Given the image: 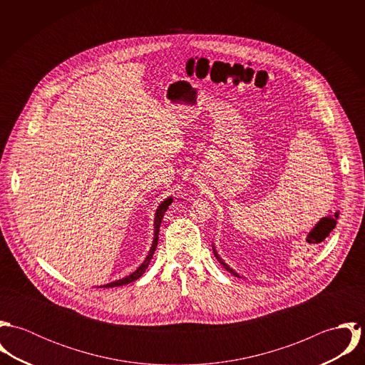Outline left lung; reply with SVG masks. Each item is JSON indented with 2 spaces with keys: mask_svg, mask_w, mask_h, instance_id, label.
Masks as SVG:
<instances>
[{
  "mask_svg": "<svg viewBox=\"0 0 365 365\" xmlns=\"http://www.w3.org/2000/svg\"><path fill=\"white\" fill-rule=\"evenodd\" d=\"M212 250H213V255H215V257H216V259H217V261H219V262H220V264H222V265H223V267H225V269H227V271H229V272H230V274H233V275H236V277H239V278H240V275H239V274H237V272H236V271H235V269H233V268H230V267H229V265H227V264H226V262H225V261L222 260V259H220V256H219V255H217V252H216V249H215V246H212Z\"/></svg>",
  "mask_w": 365,
  "mask_h": 365,
  "instance_id": "1",
  "label": "left lung"
}]
</instances>
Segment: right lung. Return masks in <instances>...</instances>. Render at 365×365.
Returning <instances> with one entry per match:
<instances>
[{
  "instance_id": "1",
  "label": "right lung",
  "mask_w": 365,
  "mask_h": 365,
  "mask_svg": "<svg viewBox=\"0 0 365 365\" xmlns=\"http://www.w3.org/2000/svg\"><path fill=\"white\" fill-rule=\"evenodd\" d=\"M173 197H167L156 209V213H155V236H153V243H152V247H150V252L148 253V256H146V259L145 261L136 268V271H133L132 274H129L128 277H125V278H120V279H116V281H112V282H109V284H105V285H100L98 288H113V287H120V285H126V284H130V282H133V281H136V279H139L142 275H143V272L148 269V267H149V262L152 260V257H153V255H155V252H156L157 247V242H158V230H160V225H161V220H163V217H164V213L167 212V209L168 207L173 204Z\"/></svg>"
}]
</instances>
